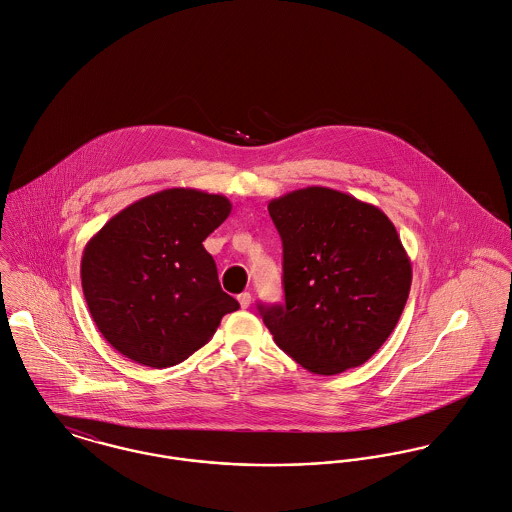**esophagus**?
Wrapping results in <instances>:
<instances>
[{
  "label": "esophagus",
  "mask_w": 512,
  "mask_h": 512,
  "mask_svg": "<svg viewBox=\"0 0 512 512\" xmlns=\"http://www.w3.org/2000/svg\"><path fill=\"white\" fill-rule=\"evenodd\" d=\"M237 300H239L241 308H247V306L251 304V292H241V294L237 296Z\"/></svg>",
  "instance_id": "34e87169"
}]
</instances>
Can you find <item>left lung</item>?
Instances as JSON below:
<instances>
[{"instance_id":"left-lung-1","label":"left lung","mask_w":512,"mask_h":512,"mask_svg":"<svg viewBox=\"0 0 512 512\" xmlns=\"http://www.w3.org/2000/svg\"><path fill=\"white\" fill-rule=\"evenodd\" d=\"M283 239L284 304L259 312L316 375L363 365L397 326L412 267L393 222L345 192L308 186L269 202Z\"/></svg>"}]
</instances>
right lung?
Segmentation results:
<instances>
[{"instance_id":"obj_1","label":"right lung","mask_w":512,"mask_h":512,"mask_svg":"<svg viewBox=\"0 0 512 512\" xmlns=\"http://www.w3.org/2000/svg\"><path fill=\"white\" fill-rule=\"evenodd\" d=\"M231 212L222 194L167 188L145 196L84 247L82 290L106 341L135 363H182L239 308L202 241Z\"/></svg>"}]
</instances>
